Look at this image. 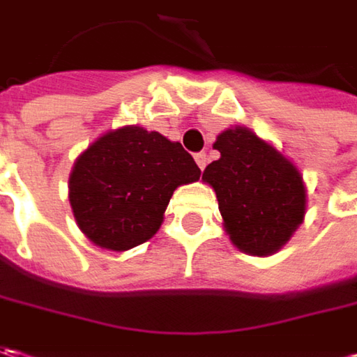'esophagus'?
I'll use <instances>...</instances> for the list:
<instances>
[{
  "instance_id": "obj_1",
  "label": "esophagus",
  "mask_w": 357,
  "mask_h": 357,
  "mask_svg": "<svg viewBox=\"0 0 357 357\" xmlns=\"http://www.w3.org/2000/svg\"><path fill=\"white\" fill-rule=\"evenodd\" d=\"M195 160H197L200 171H204V167L208 165V155H206V153H197V155H195Z\"/></svg>"
}]
</instances>
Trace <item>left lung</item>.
<instances>
[{
	"mask_svg": "<svg viewBox=\"0 0 357 357\" xmlns=\"http://www.w3.org/2000/svg\"><path fill=\"white\" fill-rule=\"evenodd\" d=\"M220 153L202 181L213 186L232 244L252 256L278 252L306 214V186L294 165L246 127L222 130Z\"/></svg>",
	"mask_w": 357,
	"mask_h": 357,
	"instance_id": "left-lung-1",
	"label": "left lung"
}]
</instances>
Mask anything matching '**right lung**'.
I'll return each mask as SVG.
<instances>
[{"label":"right lung","instance_id":"add662e5","mask_svg":"<svg viewBox=\"0 0 357 357\" xmlns=\"http://www.w3.org/2000/svg\"><path fill=\"white\" fill-rule=\"evenodd\" d=\"M200 178L195 158L157 130L121 127L77 157L69 202L95 244L123 252L157 234L172 192Z\"/></svg>","mask_w":357,"mask_h":357}]
</instances>
